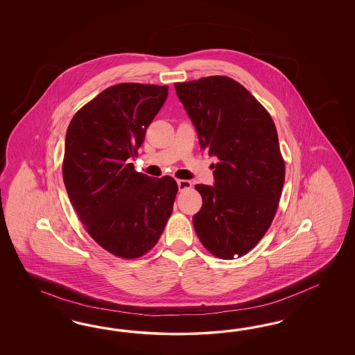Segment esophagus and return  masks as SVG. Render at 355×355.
<instances>
[{"instance_id": "34e87169", "label": "esophagus", "mask_w": 355, "mask_h": 355, "mask_svg": "<svg viewBox=\"0 0 355 355\" xmlns=\"http://www.w3.org/2000/svg\"><path fill=\"white\" fill-rule=\"evenodd\" d=\"M177 184H178V189H180V191H184V190H189V189H191V182L190 181H187V180H178L177 181Z\"/></svg>"}]
</instances>
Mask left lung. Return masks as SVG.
<instances>
[{
	"label": "left lung",
	"instance_id": "1",
	"mask_svg": "<svg viewBox=\"0 0 355 355\" xmlns=\"http://www.w3.org/2000/svg\"><path fill=\"white\" fill-rule=\"evenodd\" d=\"M212 164L214 186L196 184L203 205L193 217L200 242L217 258L243 257L266 234L279 207L285 162L268 112L234 79L174 83Z\"/></svg>",
	"mask_w": 355,
	"mask_h": 355
}]
</instances>
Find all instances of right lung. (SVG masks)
Here are the masks:
<instances>
[{"label": "right lung", "mask_w": 355, "mask_h": 355, "mask_svg": "<svg viewBox=\"0 0 355 355\" xmlns=\"http://www.w3.org/2000/svg\"><path fill=\"white\" fill-rule=\"evenodd\" d=\"M168 86L119 83L80 107L64 139V187L88 234L110 254L139 258L153 248L178 191L172 177L135 172L146 130Z\"/></svg>", "instance_id": "add662e5"}]
</instances>
